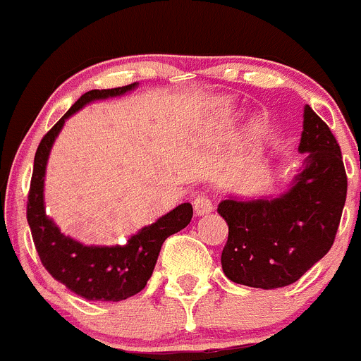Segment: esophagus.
Listing matches in <instances>:
<instances>
[{
	"mask_svg": "<svg viewBox=\"0 0 361 361\" xmlns=\"http://www.w3.org/2000/svg\"><path fill=\"white\" fill-rule=\"evenodd\" d=\"M192 207H195L196 216H205V214L212 212V202H210L209 196L205 195L196 196L195 202H192Z\"/></svg>",
	"mask_w": 361,
	"mask_h": 361,
	"instance_id": "34e87169",
	"label": "esophagus"
}]
</instances>
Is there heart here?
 <instances>
[{"label": "heart", "instance_id": "1", "mask_svg": "<svg viewBox=\"0 0 361 361\" xmlns=\"http://www.w3.org/2000/svg\"><path fill=\"white\" fill-rule=\"evenodd\" d=\"M262 133H263V126L258 123V121H256V123H252L251 126H249V137H251V138H259V137H262Z\"/></svg>", "mask_w": 361, "mask_h": 361}]
</instances>
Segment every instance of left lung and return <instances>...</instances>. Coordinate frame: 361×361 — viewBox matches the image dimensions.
Wrapping results in <instances>:
<instances>
[{"label":"left lung","instance_id":"left-lung-1","mask_svg":"<svg viewBox=\"0 0 361 361\" xmlns=\"http://www.w3.org/2000/svg\"><path fill=\"white\" fill-rule=\"evenodd\" d=\"M298 151L302 172L279 196H228L217 212L228 223L221 255L224 276L262 290L284 288L334 245L348 192L341 147L323 119L305 105Z\"/></svg>","mask_w":361,"mask_h":361}]
</instances>
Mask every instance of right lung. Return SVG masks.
Returning <instances> with one entry per match:
<instances>
[{
  "label": "right lung",
  "instance_id": "1",
  "mask_svg": "<svg viewBox=\"0 0 361 361\" xmlns=\"http://www.w3.org/2000/svg\"><path fill=\"white\" fill-rule=\"evenodd\" d=\"M137 82L114 89H92L82 94L42 138L35 154L33 177L27 195V223L42 265L61 284L85 300L121 302L142 291L151 279L161 245L170 235L189 224L191 203H180L156 223L142 228L124 245H84L61 233L54 221L45 214L44 182L49 154L64 121L87 103L114 98L137 87Z\"/></svg>",
  "mask_w": 361,
  "mask_h": 361
}]
</instances>
